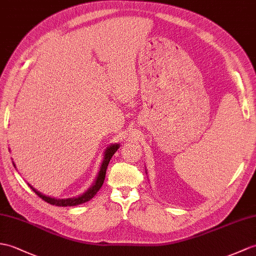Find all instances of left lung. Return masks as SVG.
Masks as SVG:
<instances>
[{
  "label": "left lung",
  "mask_w": 256,
  "mask_h": 256,
  "mask_svg": "<svg viewBox=\"0 0 256 256\" xmlns=\"http://www.w3.org/2000/svg\"><path fill=\"white\" fill-rule=\"evenodd\" d=\"M146 174H147V170H146Z\"/></svg>",
  "instance_id": "obj_1"
}]
</instances>
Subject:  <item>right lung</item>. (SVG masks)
Here are the masks:
<instances>
[{"instance_id":"1","label":"right lung","mask_w":256,"mask_h":256,"mask_svg":"<svg viewBox=\"0 0 256 256\" xmlns=\"http://www.w3.org/2000/svg\"><path fill=\"white\" fill-rule=\"evenodd\" d=\"M118 147H120V144H111V145L106 147V150H104V154L102 162H101L99 172H98V174L96 176V180H94V182L92 184V186L89 188L86 192H84L78 196H76V198H51V196H48V195L40 193L34 188H32L29 183H28V186H30V188L36 194L39 196L40 198H42L44 202H46V203H49L51 205L66 207V206H76V205H80V204H82V203H86V202L94 198V196L97 194V192L99 191L100 188L102 186L104 181V176H106V168H108L110 159L112 158V156L114 155V152L118 150ZM13 164L15 167L14 162H13Z\"/></svg>"}]
</instances>
